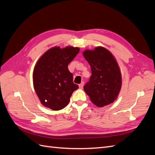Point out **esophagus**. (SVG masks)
<instances>
[{
  "label": "esophagus",
  "mask_w": 155,
  "mask_h": 155,
  "mask_svg": "<svg viewBox=\"0 0 155 155\" xmlns=\"http://www.w3.org/2000/svg\"><path fill=\"white\" fill-rule=\"evenodd\" d=\"M78 86H79V88H80L81 89H82L83 88V86H84V82H81V84L78 85Z\"/></svg>",
  "instance_id": "1"
}]
</instances>
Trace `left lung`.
Returning a JSON list of instances; mask_svg holds the SVG:
<instances>
[{
	"label": "left lung",
	"mask_w": 155,
	"mask_h": 155,
	"mask_svg": "<svg viewBox=\"0 0 155 155\" xmlns=\"http://www.w3.org/2000/svg\"><path fill=\"white\" fill-rule=\"evenodd\" d=\"M92 71L89 82L84 86L94 105L101 107L117 100L122 86L120 67L110 51L102 46L83 51Z\"/></svg>",
	"instance_id": "left-lung-1"
}]
</instances>
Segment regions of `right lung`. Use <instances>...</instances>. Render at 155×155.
<instances>
[{
	"mask_svg": "<svg viewBox=\"0 0 155 155\" xmlns=\"http://www.w3.org/2000/svg\"><path fill=\"white\" fill-rule=\"evenodd\" d=\"M78 47L54 46L38 59L33 73V86L40 101L46 107L61 110L68 105L78 86L73 82L68 64L79 52Z\"/></svg>",
	"mask_w": 155,
	"mask_h": 155,
	"instance_id": "right-lung-1",
	"label": "right lung"
}]
</instances>
